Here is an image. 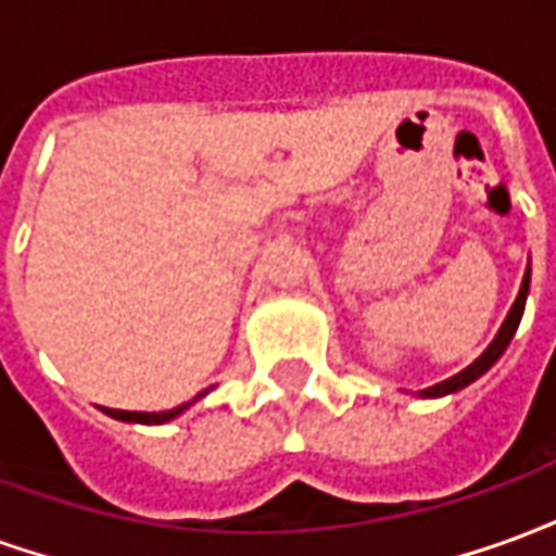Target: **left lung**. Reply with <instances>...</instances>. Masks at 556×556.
<instances>
[{
    "label": "left lung",
    "instance_id": "left-lung-1",
    "mask_svg": "<svg viewBox=\"0 0 556 556\" xmlns=\"http://www.w3.org/2000/svg\"><path fill=\"white\" fill-rule=\"evenodd\" d=\"M527 291H530V265H527L525 270V279H521V289H518V298H515L513 309H509V315L503 318L501 330H497V337L491 339V345L482 354H479L477 361L470 363V366H465L462 372H455L453 378H446V381H441V384H431L426 387V390H417L419 399H441V396H453V393H458V390H465V387H470L477 378H482V375L489 372L494 363L501 361L503 351L509 349V342H513L515 330H518V325H521V315H525V303H527Z\"/></svg>",
    "mask_w": 556,
    "mask_h": 556
}]
</instances>
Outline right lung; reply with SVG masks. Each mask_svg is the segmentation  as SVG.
<instances>
[{
	"mask_svg": "<svg viewBox=\"0 0 556 556\" xmlns=\"http://www.w3.org/2000/svg\"><path fill=\"white\" fill-rule=\"evenodd\" d=\"M214 387H207V390H202L199 396L193 399V402H184V405H178V408H172V410H157V414H148V410H118V408H101L106 417H113L118 419V422H139V426H163V422H169V419L175 417H181L184 410L190 408V405H195L199 399L207 396Z\"/></svg>",
	"mask_w": 556,
	"mask_h": 556,
	"instance_id": "obj_1",
	"label": "right lung"
}]
</instances>
